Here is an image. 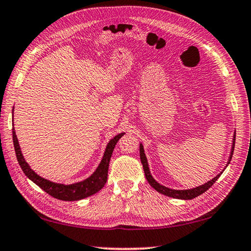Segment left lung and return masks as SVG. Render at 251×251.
Returning a JSON list of instances; mask_svg holds the SVG:
<instances>
[{
	"instance_id": "8db88e82",
	"label": "left lung",
	"mask_w": 251,
	"mask_h": 251,
	"mask_svg": "<svg viewBox=\"0 0 251 251\" xmlns=\"http://www.w3.org/2000/svg\"><path fill=\"white\" fill-rule=\"evenodd\" d=\"M234 148H235V135H234V142H233V149H231V153L229 156V160H228V164L230 162L231 157H233V152H234ZM140 157H141V163L143 165V169H144V174H145V178L146 180L149 181V183L152 186L156 191H158L160 193H163V195L167 196V197H172L175 198V199H183V200H191L193 198H196L198 196L202 195L203 192H205L207 189H210L212 186H213L214 182L217 180V179L220 178L221 174L217 175L215 178L212 179L211 181L206 182L204 184H202L200 187H197L195 189H190V190H173V189H169L162 186V184H159L157 181H155V179L152 177V175L150 173V169H149V165H148V160H146V156L144 154V150H143V146L142 144H140Z\"/></svg>"
}]
</instances>
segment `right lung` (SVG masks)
<instances>
[{"mask_svg":"<svg viewBox=\"0 0 251 251\" xmlns=\"http://www.w3.org/2000/svg\"><path fill=\"white\" fill-rule=\"evenodd\" d=\"M125 133H120L116 135L115 138L108 143L106 152L103 154V157L101 159V163L99 164L96 172L94 173L91 177L87 178L86 180L74 183V184H69V186H64V184H59V183L51 182L49 180H46V179L38 176L34 170L30 169V167L28 166V164L25 162V159L23 157L14 127H13V143H14V149H15L18 164H20L24 174H25L31 181H34L37 186H39L42 189V190L46 191L51 197L55 198V199L63 200V201H77L94 195V193L98 192L103 186H105V183L107 181V177H108V167H109V162L113 152V149H115L117 142L119 141V139Z\"/></svg>","mask_w":251,"mask_h":251,"instance_id":"right-lung-1","label":"right lung"}]
</instances>
